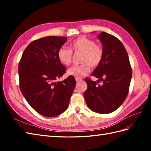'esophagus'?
Returning <instances> with one entry per match:
<instances>
[{
	"mask_svg": "<svg viewBox=\"0 0 151 151\" xmlns=\"http://www.w3.org/2000/svg\"><path fill=\"white\" fill-rule=\"evenodd\" d=\"M75 80H76V82H80V81H82L81 79L78 78H75Z\"/></svg>",
	"mask_w": 151,
	"mask_h": 151,
	"instance_id": "1",
	"label": "esophagus"
}]
</instances>
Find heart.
<instances>
[{
    "label": "heart",
    "instance_id": "obj_1",
    "mask_svg": "<svg viewBox=\"0 0 151 151\" xmlns=\"http://www.w3.org/2000/svg\"><path fill=\"white\" fill-rule=\"evenodd\" d=\"M70 49L62 47L58 50L57 56L60 62L68 66L72 62L73 52H82L81 65H73L67 70L69 75L82 78L90 71V66L97 67L103 58L104 50L99 44L89 38L81 36L73 40L69 44Z\"/></svg>",
    "mask_w": 151,
    "mask_h": 151
}]
</instances>
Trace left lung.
<instances>
[{
  "label": "left lung",
  "mask_w": 151,
  "mask_h": 151,
  "mask_svg": "<svg viewBox=\"0 0 151 151\" xmlns=\"http://www.w3.org/2000/svg\"><path fill=\"white\" fill-rule=\"evenodd\" d=\"M103 47L104 56L91 76L94 82L85 78L88 88L84 96L89 108L99 114H109L123 103L129 93L132 70L129 58L121 41L102 32L97 36ZM104 84L98 85L100 81Z\"/></svg>",
  "instance_id": "obj_1"
}]
</instances>
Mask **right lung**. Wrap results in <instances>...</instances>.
Returning a JSON list of instances; mask_svg holds the SVG:
<instances>
[{"mask_svg":"<svg viewBox=\"0 0 151 151\" xmlns=\"http://www.w3.org/2000/svg\"><path fill=\"white\" fill-rule=\"evenodd\" d=\"M67 39L48 36L33 41L24 50L19 63L22 95L32 108L46 117L57 116L67 110L76 85L73 76L55 82L66 71L57 52Z\"/></svg>","mask_w":151,"mask_h":151,"instance_id":"right-lung-1","label":"right lung"}]
</instances>
